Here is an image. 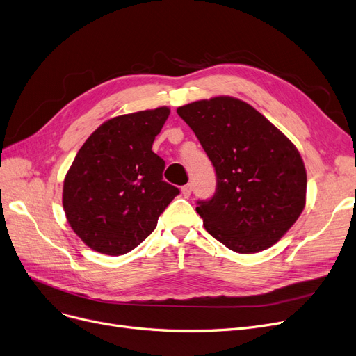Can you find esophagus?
I'll use <instances>...</instances> for the list:
<instances>
[{
	"label": "esophagus",
	"instance_id": "obj_1",
	"mask_svg": "<svg viewBox=\"0 0 356 356\" xmlns=\"http://www.w3.org/2000/svg\"><path fill=\"white\" fill-rule=\"evenodd\" d=\"M181 193L184 197H189L192 193V184H184V186L181 188Z\"/></svg>",
	"mask_w": 356,
	"mask_h": 356
}]
</instances>
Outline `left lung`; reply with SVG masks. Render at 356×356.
I'll return each instance as SVG.
<instances>
[{
    "mask_svg": "<svg viewBox=\"0 0 356 356\" xmlns=\"http://www.w3.org/2000/svg\"><path fill=\"white\" fill-rule=\"evenodd\" d=\"M177 115L215 168V193L196 207L205 229L236 253L266 250L305 207L307 173L298 149L254 107L234 97L193 102L180 106Z\"/></svg>",
    "mask_w": 356,
    "mask_h": 356,
    "instance_id": "left-lung-1",
    "label": "left lung"
}]
</instances>
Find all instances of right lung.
<instances>
[{
    "label": "right lung",
    "mask_w": 356,
    "mask_h": 356,
    "mask_svg": "<svg viewBox=\"0 0 356 356\" xmlns=\"http://www.w3.org/2000/svg\"><path fill=\"white\" fill-rule=\"evenodd\" d=\"M168 115L163 106L109 119L76 152L63 205L74 233L90 249L109 256L134 250L180 193L163 180L165 163L151 149Z\"/></svg>",
    "instance_id": "add662e5"
}]
</instances>
